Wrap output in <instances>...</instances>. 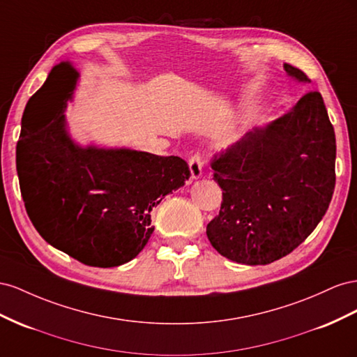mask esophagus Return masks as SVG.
Listing matches in <instances>:
<instances>
[{
  "instance_id": "esophagus-1",
  "label": "esophagus",
  "mask_w": 357,
  "mask_h": 357,
  "mask_svg": "<svg viewBox=\"0 0 357 357\" xmlns=\"http://www.w3.org/2000/svg\"><path fill=\"white\" fill-rule=\"evenodd\" d=\"M188 165H190V170H191V178L192 179H197L202 175V167H203V161L200 154H195L191 155L188 160Z\"/></svg>"
}]
</instances>
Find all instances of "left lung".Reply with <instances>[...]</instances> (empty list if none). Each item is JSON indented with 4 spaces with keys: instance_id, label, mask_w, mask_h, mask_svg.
Masks as SVG:
<instances>
[{
    "instance_id": "obj_1",
    "label": "left lung",
    "mask_w": 357,
    "mask_h": 357,
    "mask_svg": "<svg viewBox=\"0 0 357 357\" xmlns=\"http://www.w3.org/2000/svg\"><path fill=\"white\" fill-rule=\"evenodd\" d=\"M284 68L310 82L302 70ZM335 158V131L319 91H308L286 115L217 152L211 167L222 202L206 226L212 247L251 266L287 256L329 208Z\"/></svg>"
}]
</instances>
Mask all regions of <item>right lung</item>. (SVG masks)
I'll use <instances>...</instances> for the list:
<instances>
[{
  "label": "right lung",
  "mask_w": 357,
  "mask_h": 357,
  "mask_svg": "<svg viewBox=\"0 0 357 357\" xmlns=\"http://www.w3.org/2000/svg\"><path fill=\"white\" fill-rule=\"evenodd\" d=\"M76 79L77 71L61 63L29 100L33 110L50 103L54 118L36 133L20 131V195L47 243L88 266L114 268L144 250L154 231L151 211L191 173L175 155L76 145L63 114Z\"/></svg>",
  "instance_id": "1"
}]
</instances>
